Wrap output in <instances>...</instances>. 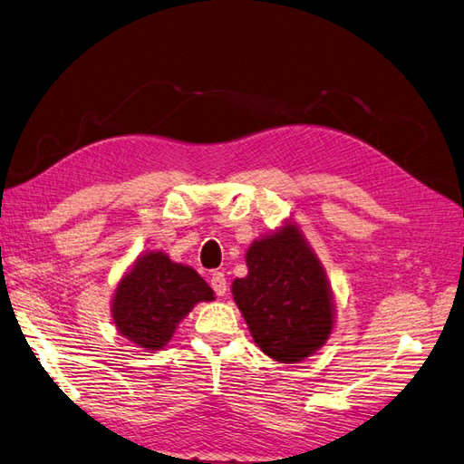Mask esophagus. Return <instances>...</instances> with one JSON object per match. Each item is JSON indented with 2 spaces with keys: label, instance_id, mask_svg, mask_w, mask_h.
<instances>
[{
  "label": "esophagus",
  "instance_id": "1",
  "mask_svg": "<svg viewBox=\"0 0 464 464\" xmlns=\"http://www.w3.org/2000/svg\"><path fill=\"white\" fill-rule=\"evenodd\" d=\"M210 286H213L217 296H224L228 290V285H227V278H224V273L220 271H215L213 275H210Z\"/></svg>",
  "mask_w": 464,
  "mask_h": 464
}]
</instances>
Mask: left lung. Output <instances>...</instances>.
Here are the masks:
<instances>
[{
	"instance_id": "left-lung-1",
	"label": "left lung",
	"mask_w": 464,
	"mask_h": 464,
	"mask_svg": "<svg viewBox=\"0 0 464 464\" xmlns=\"http://www.w3.org/2000/svg\"><path fill=\"white\" fill-rule=\"evenodd\" d=\"M247 276L232 283L234 302L263 353L283 363L302 362L333 331L334 305L325 271L296 224L249 246Z\"/></svg>"
}]
</instances>
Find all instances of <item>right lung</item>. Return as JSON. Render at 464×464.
<instances>
[{"mask_svg":"<svg viewBox=\"0 0 464 464\" xmlns=\"http://www.w3.org/2000/svg\"><path fill=\"white\" fill-rule=\"evenodd\" d=\"M215 300V292L191 266L162 251L139 257L111 300V317L125 339L147 350L170 343L178 323L195 304Z\"/></svg>","mask_w":464,"mask_h":464,"instance_id":"add662e5","label":"right lung"}]
</instances>
